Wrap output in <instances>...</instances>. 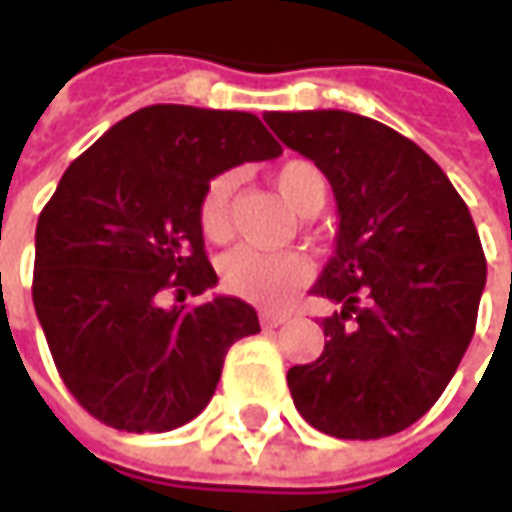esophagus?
I'll list each match as a JSON object with an SVG mask.
<instances>
[{"mask_svg":"<svg viewBox=\"0 0 512 512\" xmlns=\"http://www.w3.org/2000/svg\"><path fill=\"white\" fill-rule=\"evenodd\" d=\"M285 319H288L285 314H271V311H263V314H260V325H263V328H280Z\"/></svg>","mask_w":512,"mask_h":512,"instance_id":"34e87169","label":"esophagus"}]
</instances>
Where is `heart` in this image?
<instances>
[{
    "instance_id": "heart-1",
    "label": "heart",
    "mask_w": 512,
    "mask_h": 512,
    "mask_svg": "<svg viewBox=\"0 0 512 512\" xmlns=\"http://www.w3.org/2000/svg\"><path fill=\"white\" fill-rule=\"evenodd\" d=\"M271 184L285 204L300 218H314L328 201V182L322 170L305 162L291 159L271 173ZM232 176L221 173L210 179L198 201V224L207 241H227L232 229ZM305 257L294 252H260L252 246H238L221 260V277L227 291L257 305H283L305 280H308Z\"/></svg>"
}]
</instances>
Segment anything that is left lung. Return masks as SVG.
<instances>
[{
  "label": "left lung",
  "instance_id": "obj_1",
  "mask_svg": "<svg viewBox=\"0 0 512 512\" xmlns=\"http://www.w3.org/2000/svg\"><path fill=\"white\" fill-rule=\"evenodd\" d=\"M288 148L328 176L336 252L311 288L339 305L325 350L288 370L314 429L378 440L443 395L476 328L488 277L474 218L440 165L389 125L350 111H269Z\"/></svg>",
  "mask_w": 512,
  "mask_h": 512
}]
</instances>
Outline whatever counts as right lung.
Returning a JSON list of instances; mask_svg holds the SVG:
<instances>
[{"label":"right lung","instance_id":"right-lung-1","mask_svg":"<svg viewBox=\"0 0 512 512\" xmlns=\"http://www.w3.org/2000/svg\"><path fill=\"white\" fill-rule=\"evenodd\" d=\"M283 154L249 111L159 103L128 114L61 176L38 215L33 305L75 401L120 431H170L210 403L232 344L260 330L218 283L198 201L218 173Z\"/></svg>","mask_w":512,"mask_h":512}]
</instances>
